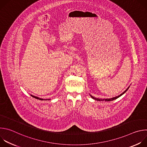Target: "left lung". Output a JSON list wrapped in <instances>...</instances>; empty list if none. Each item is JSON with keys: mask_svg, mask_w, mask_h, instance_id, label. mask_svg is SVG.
I'll use <instances>...</instances> for the list:
<instances>
[{"mask_svg": "<svg viewBox=\"0 0 147 147\" xmlns=\"http://www.w3.org/2000/svg\"><path fill=\"white\" fill-rule=\"evenodd\" d=\"M129 87H130V86L125 90L123 93H121L120 95H119V96H115V97H113V98H107V99H102V98H95V97H94V96H92L91 95H90V96H91V97L92 98V99H95V100H98V101H111V100H115V99H116L117 98H119L120 96H121L122 95H123L125 92H126L127 90H128V89L129 88Z\"/></svg>", "mask_w": 147, "mask_h": 147, "instance_id": "obj_1", "label": "left lung"}]
</instances>
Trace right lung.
<instances>
[{
    "label": "right lung",
    "instance_id": "1",
    "mask_svg": "<svg viewBox=\"0 0 147 147\" xmlns=\"http://www.w3.org/2000/svg\"><path fill=\"white\" fill-rule=\"evenodd\" d=\"M31 96H32L33 98H35V99H39V100H50V99H42V98H39V97H37V96H34V95H31Z\"/></svg>",
    "mask_w": 147,
    "mask_h": 147
}]
</instances>
